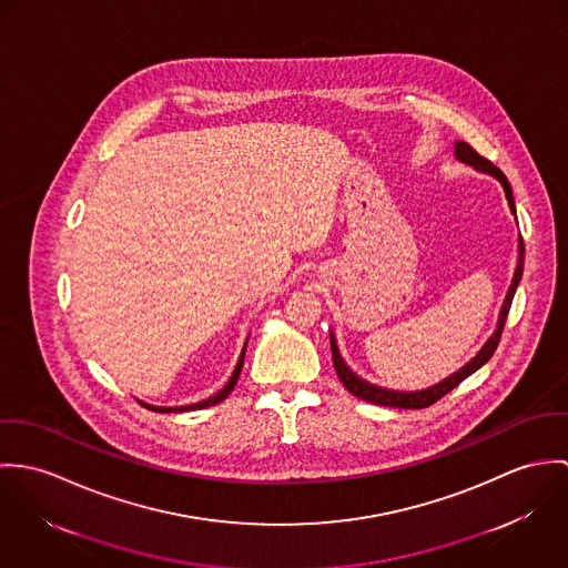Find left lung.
Listing matches in <instances>:
<instances>
[{"label":"left lung","mask_w":568,"mask_h":568,"mask_svg":"<svg viewBox=\"0 0 568 568\" xmlns=\"http://www.w3.org/2000/svg\"><path fill=\"white\" fill-rule=\"evenodd\" d=\"M455 159L464 165H470L473 170L481 172V174H488L493 179H497L501 183V187L505 191V197H507V204H509V211L511 215H516V204H514V195H511V187L505 179L504 172L499 168H495L488 159L479 156L466 141H455ZM516 267H514V276H511V283L507 287V294H505L504 305H501V312H499V320H497V328L495 333L488 337V342L479 348V353L468 362L464 364L459 371H455L453 375L442 378L438 383L425 387V389H414V392H403V389H389V387H381L377 383H371L364 377H359L342 357L339 353V346H337V339L331 331V353H333V366H335V373L342 381V385L357 398L362 400H368V403H375V405H385V407H400V409H423V407H429L434 405L438 398H442L446 392H450L453 387H457L462 381L466 377H470L473 373H477L497 351L499 346V339H501V333H504L505 317L509 312V305H511V298L516 294V287L523 278V263H525V244H523V237L518 235V246H516Z\"/></svg>","instance_id":"left-lung-1"}]
</instances>
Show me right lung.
<instances>
[{
    "instance_id": "1",
    "label": "right lung",
    "mask_w": 568,
    "mask_h": 568,
    "mask_svg": "<svg viewBox=\"0 0 568 568\" xmlns=\"http://www.w3.org/2000/svg\"><path fill=\"white\" fill-rule=\"evenodd\" d=\"M246 344H248V339H246ZM246 344H244V348H242V355H240V359H237V366H235V371H233V375L229 378V383L217 392V394H213V396H209V398H204V400H197V403H191V405H176V407H163V405H150V403H143V400H139L141 405H145L148 409H152V412H161V414H170V412H190V409H202V407H211V405H217L220 400H224L231 392H233V387L237 385V378H240V373H242V366H244V355H246Z\"/></svg>"
}]
</instances>
